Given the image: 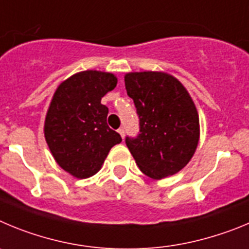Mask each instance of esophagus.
I'll use <instances>...</instances> for the list:
<instances>
[{
    "label": "esophagus",
    "instance_id": "obj_1",
    "mask_svg": "<svg viewBox=\"0 0 249 249\" xmlns=\"http://www.w3.org/2000/svg\"><path fill=\"white\" fill-rule=\"evenodd\" d=\"M118 133H119L120 136H122V138L124 139V136H125V130H124V127H120V129L118 130Z\"/></svg>",
    "mask_w": 249,
    "mask_h": 249
}]
</instances>
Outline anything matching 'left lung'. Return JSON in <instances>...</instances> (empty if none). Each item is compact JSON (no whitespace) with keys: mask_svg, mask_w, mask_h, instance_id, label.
Returning a JSON list of instances; mask_svg holds the SVG:
<instances>
[{"mask_svg":"<svg viewBox=\"0 0 249 249\" xmlns=\"http://www.w3.org/2000/svg\"><path fill=\"white\" fill-rule=\"evenodd\" d=\"M134 100L140 134L126 136L136 165L146 176L160 180L189 163L200 139V120L189 91L163 71H134L124 77Z\"/></svg>","mask_w":249,"mask_h":249,"instance_id":"8db88e82","label":"left lung"}]
</instances>
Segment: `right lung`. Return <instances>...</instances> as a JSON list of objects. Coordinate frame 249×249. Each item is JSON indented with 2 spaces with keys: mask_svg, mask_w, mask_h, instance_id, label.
<instances>
[{
  "mask_svg": "<svg viewBox=\"0 0 249 249\" xmlns=\"http://www.w3.org/2000/svg\"><path fill=\"white\" fill-rule=\"evenodd\" d=\"M111 73L84 71L60 83L49 104L44 138L53 158L77 178L97 174L122 136L107 124L102 98L116 87Z\"/></svg>",
  "mask_w": 249,
  "mask_h": 249,
  "instance_id": "right-lung-1",
  "label": "right lung"
}]
</instances>
